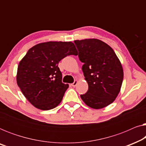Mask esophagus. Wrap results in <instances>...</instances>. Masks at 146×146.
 I'll return each instance as SVG.
<instances>
[{"label": "esophagus", "instance_id": "1", "mask_svg": "<svg viewBox=\"0 0 146 146\" xmlns=\"http://www.w3.org/2000/svg\"><path fill=\"white\" fill-rule=\"evenodd\" d=\"M77 83H78V81L77 80H75L72 84V86H74V87H75L77 85Z\"/></svg>", "mask_w": 146, "mask_h": 146}]
</instances>
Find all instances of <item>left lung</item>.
I'll use <instances>...</instances> for the list:
<instances>
[{
  "label": "left lung",
  "instance_id": "left-lung-1",
  "mask_svg": "<svg viewBox=\"0 0 146 146\" xmlns=\"http://www.w3.org/2000/svg\"><path fill=\"white\" fill-rule=\"evenodd\" d=\"M78 50L82 71L88 90L80 97L94 109H101L113 102L120 91L123 68L113 50L98 39L74 42Z\"/></svg>",
  "mask_w": 146,
  "mask_h": 146
}]
</instances>
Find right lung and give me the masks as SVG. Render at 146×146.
<instances>
[{
	"instance_id": "obj_1",
	"label": "right lung",
	"mask_w": 146,
	"mask_h": 146,
	"mask_svg": "<svg viewBox=\"0 0 146 146\" xmlns=\"http://www.w3.org/2000/svg\"><path fill=\"white\" fill-rule=\"evenodd\" d=\"M77 54L71 42H48L29 50L19 62L17 81L34 106L48 110L60 103L69 86L62 82L58 62L67 56Z\"/></svg>"
}]
</instances>
